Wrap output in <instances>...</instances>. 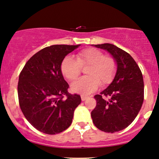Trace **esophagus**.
Instances as JSON below:
<instances>
[{"label": "esophagus", "instance_id": "1", "mask_svg": "<svg viewBox=\"0 0 159 159\" xmlns=\"http://www.w3.org/2000/svg\"><path fill=\"white\" fill-rule=\"evenodd\" d=\"M88 96H84V95H81V99H82V101H85V100L88 98Z\"/></svg>", "mask_w": 159, "mask_h": 159}]
</instances>
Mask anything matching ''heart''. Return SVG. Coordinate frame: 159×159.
Listing matches in <instances>:
<instances>
[{
  "label": "heart",
  "instance_id": "heart-1",
  "mask_svg": "<svg viewBox=\"0 0 159 159\" xmlns=\"http://www.w3.org/2000/svg\"><path fill=\"white\" fill-rule=\"evenodd\" d=\"M85 69L87 77H82L71 84V90L82 95L94 92L99 84H109L116 75V60L110 56H104L99 50L87 48L76 55V59L66 56L62 61L61 70L63 75L69 81L77 80L81 73V68Z\"/></svg>",
  "mask_w": 159,
  "mask_h": 159
}]
</instances>
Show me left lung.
<instances>
[{
    "label": "left lung",
    "instance_id": "left-lung-1",
    "mask_svg": "<svg viewBox=\"0 0 159 159\" xmlns=\"http://www.w3.org/2000/svg\"><path fill=\"white\" fill-rule=\"evenodd\" d=\"M94 46L107 51L116 60L117 69L111 83L94 96L97 103L91 117L98 129L114 133L127 127L140 111L144 99L143 75L133 58L122 49L110 43Z\"/></svg>",
    "mask_w": 159,
    "mask_h": 159
}]
</instances>
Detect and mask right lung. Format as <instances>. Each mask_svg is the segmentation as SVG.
<instances>
[{
	"label": "right lung",
	"mask_w": 159,
	"mask_h": 159,
	"mask_svg": "<svg viewBox=\"0 0 159 159\" xmlns=\"http://www.w3.org/2000/svg\"><path fill=\"white\" fill-rule=\"evenodd\" d=\"M80 45L45 48L28 60L19 75V106L27 120L43 133L55 134L66 129L81 103L80 95L68 93L69 84L61 70L65 56Z\"/></svg>",
	"instance_id": "obj_1"
}]
</instances>
